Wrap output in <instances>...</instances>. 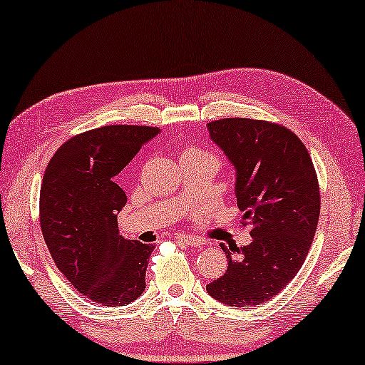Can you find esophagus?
<instances>
[{"label":"esophagus","instance_id":"1","mask_svg":"<svg viewBox=\"0 0 365 365\" xmlns=\"http://www.w3.org/2000/svg\"><path fill=\"white\" fill-rule=\"evenodd\" d=\"M178 243L188 245V246H202L205 245V240L198 238V236H192V235H177L175 236Z\"/></svg>","mask_w":365,"mask_h":365}]
</instances>
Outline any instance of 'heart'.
Wrapping results in <instances>:
<instances>
[{"mask_svg":"<svg viewBox=\"0 0 365 365\" xmlns=\"http://www.w3.org/2000/svg\"><path fill=\"white\" fill-rule=\"evenodd\" d=\"M198 153H207L202 148H197V147H190L187 150L183 152V157H190V155H198Z\"/></svg>","mask_w":365,"mask_h":365,"instance_id":"1","label":"heart"}]
</instances>
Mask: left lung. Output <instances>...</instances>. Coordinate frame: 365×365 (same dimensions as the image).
Wrapping results in <instances>:
<instances>
[{"instance_id": "obj_1", "label": "left lung", "mask_w": 365, "mask_h": 365, "mask_svg": "<svg viewBox=\"0 0 365 365\" xmlns=\"http://www.w3.org/2000/svg\"><path fill=\"white\" fill-rule=\"evenodd\" d=\"M208 130L235 167L241 225L253 240L220 245L228 268L207 291L232 307L259 306L284 289L309 253L321 212L314 165L299 137L273 122L233 117L210 122Z\"/></svg>"}]
</instances>
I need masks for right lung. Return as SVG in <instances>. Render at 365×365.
<instances>
[{
	"instance_id": "right-lung-1",
	"label": "right lung",
	"mask_w": 365,
	"mask_h": 365,
	"mask_svg": "<svg viewBox=\"0 0 365 365\" xmlns=\"http://www.w3.org/2000/svg\"><path fill=\"white\" fill-rule=\"evenodd\" d=\"M160 132L148 125H106L71 137L46 167L41 230L56 266L92 302L130 304L145 289L155 246L119 235L125 192L114 177Z\"/></svg>"
}]
</instances>
